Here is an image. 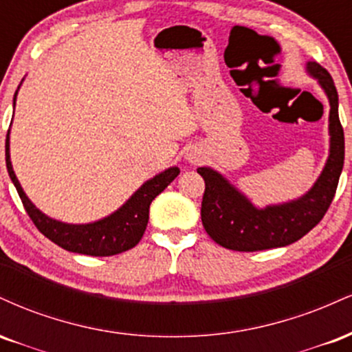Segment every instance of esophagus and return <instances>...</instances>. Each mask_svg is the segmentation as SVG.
Masks as SVG:
<instances>
[{
	"instance_id": "34e87169",
	"label": "esophagus",
	"mask_w": 352,
	"mask_h": 352,
	"mask_svg": "<svg viewBox=\"0 0 352 352\" xmlns=\"http://www.w3.org/2000/svg\"><path fill=\"white\" fill-rule=\"evenodd\" d=\"M185 159L188 160L190 164H199L201 160V152L199 148H187V152H185Z\"/></svg>"
}]
</instances>
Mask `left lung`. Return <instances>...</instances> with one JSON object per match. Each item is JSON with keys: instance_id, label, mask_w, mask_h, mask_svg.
<instances>
[{"instance_id": "1", "label": "left lung", "mask_w": 352, "mask_h": 352, "mask_svg": "<svg viewBox=\"0 0 352 352\" xmlns=\"http://www.w3.org/2000/svg\"><path fill=\"white\" fill-rule=\"evenodd\" d=\"M306 72L324 91L329 102V155L305 195L260 208L227 177L212 167H199L205 180L201 223L218 245L235 252H258L292 245L313 230L328 212L344 165V132L338 114L333 78L318 63L308 60Z\"/></svg>"}]
</instances>
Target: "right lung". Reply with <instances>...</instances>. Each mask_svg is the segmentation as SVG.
<instances>
[{"mask_svg": "<svg viewBox=\"0 0 352 352\" xmlns=\"http://www.w3.org/2000/svg\"><path fill=\"white\" fill-rule=\"evenodd\" d=\"M16 96H18V91L14 92L13 107L16 106ZM6 168L36 228L60 248L72 253L91 254V256H112V254L134 248L147 228L148 208H151L152 200L160 192H164L165 187H168L170 182L180 173L179 167H168L164 172L157 173L155 177L144 182L122 207L100 220L91 221V223H66L43 213L24 193L11 164L10 131L6 135Z\"/></svg>", "mask_w": 352, "mask_h": 352, "instance_id": "obj_1", "label": "right lung"}]
</instances>
